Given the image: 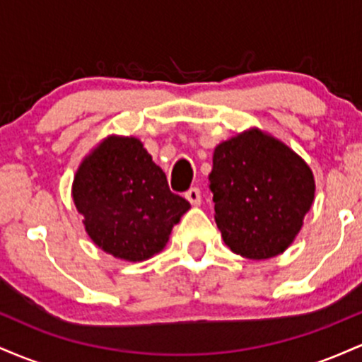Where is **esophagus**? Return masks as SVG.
Listing matches in <instances>:
<instances>
[{
	"instance_id": "1",
	"label": "esophagus",
	"mask_w": 362,
	"mask_h": 362,
	"mask_svg": "<svg viewBox=\"0 0 362 362\" xmlns=\"http://www.w3.org/2000/svg\"><path fill=\"white\" fill-rule=\"evenodd\" d=\"M185 199L192 206H199L201 204V190H199L197 187H190V189L185 192Z\"/></svg>"
}]
</instances>
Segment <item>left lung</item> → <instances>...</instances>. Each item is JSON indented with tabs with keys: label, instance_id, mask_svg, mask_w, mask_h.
Here are the masks:
<instances>
[{
	"label": "left lung",
	"instance_id": "obj_1",
	"mask_svg": "<svg viewBox=\"0 0 362 362\" xmlns=\"http://www.w3.org/2000/svg\"><path fill=\"white\" fill-rule=\"evenodd\" d=\"M209 190L224 243L259 260L293 243L313 202L315 180L293 149L255 129L214 149Z\"/></svg>",
	"mask_w": 362,
	"mask_h": 362
}]
</instances>
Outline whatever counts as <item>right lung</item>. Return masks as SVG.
<instances>
[{
    "label": "right lung",
    "mask_w": 362,
    "mask_h": 362,
    "mask_svg": "<svg viewBox=\"0 0 362 362\" xmlns=\"http://www.w3.org/2000/svg\"><path fill=\"white\" fill-rule=\"evenodd\" d=\"M76 209L90 238L119 259L139 262L168 242L190 202L170 190L167 175L136 138H109L78 168Z\"/></svg>",
    "instance_id": "add662e5"
}]
</instances>
